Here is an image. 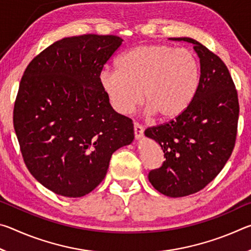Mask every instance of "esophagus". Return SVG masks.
<instances>
[{
	"mask_svg": "<svg viewBox=\"0 0 251 251\" xmlns=\"http://www.w3.org/2000/svg\"><path fill=\"white\" fill-rule=\"evenodd\" d=\"M134 133L136 138H142V136L144 134V128L141 124H138V123H134Z\"/></svg>",
	"mask_w": 251,
	"mask_h": 251,
	"instance_id": "obj_1",
	"label": "esophagus"
}]
</instances>
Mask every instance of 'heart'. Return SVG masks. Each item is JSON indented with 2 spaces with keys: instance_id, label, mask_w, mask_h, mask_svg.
<instances>
[{
  "instance_id": "b5f03b06",
  "label": "heart",
  "mask_w": 251,
  "mask_h": 251,
  "mask_svg": "<svg viewBox=\"0 0 251 251\" xmlns=\"http://www.w3.org/2000/svg\"><path fill=\"white\" fill-rule=\"evenodd\" d=\"M100 82L113 108L128 115L143 101L150 114L173 120L187 109L196 96L201 65L188 50L165 44H146L128 50L117 69L105 67Z\"/></svg>"
}]
</instances>
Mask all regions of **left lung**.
<instances>
[{"mask_svg":"<svg viewBox=\"0 0 251 251\" xmlns=\"http://www.w3.org/2000/svg\"><path fill=\"white\" fill-rule=\"evenodd\" d=\"M201 59L196 96L184 113L164 124L148 127L147 137L159 144L165 161L148 174L154 188L168 197L199 192L222 172L237 137L239 101L235 83L222 58L189 37Z\"/></svg>","mask_w":251,"mask_h":251,"instance_id":"1","label":"left lung"}]
</instances>
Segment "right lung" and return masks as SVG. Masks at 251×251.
<instances>
[{
  "label": "right lung",
  "instance_id": "1",
  "mask_svg": "<svg viewBox=\"0 0 251 251\" xmlns=\"http://www.w3.org/2000/svg\"><path fill=\"white\" fill-rule=\"evenodd\" d=\"M116 35L65 37L36 55L21 79L13 125L24 163L37 181L65 197L94 190L113 152L134 139L100 82L121 48Z\"/></svg>",
  "mask_w": 251,
  "mask_h": 251
}]
</instances>
